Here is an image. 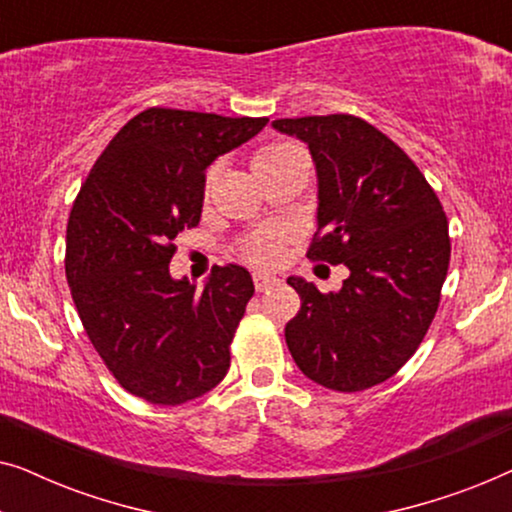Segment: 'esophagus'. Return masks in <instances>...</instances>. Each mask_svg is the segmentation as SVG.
Here are the masks:
<instances>
[{"instance_id":"obj_1","label":"esophagus","mask_w":512,"mask_h":512,"mask_svg":"<svg viewBox=\"0 0 512 512\" xmlns=\"http://www.w3.org/2000/svg\"><path fill=\"white\" fill-rule=\"evenodd\" d=\"M277 284V277L268 275V272H254V286L256 291H268Z\"/></svg>"}]
</instances>
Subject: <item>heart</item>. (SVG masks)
<instances>
[{
	"mask_svg": "<svg viewBox=\"0 0 512 512\" xmlns=\"http://www.w3.org/2000/svg\"><path fill=\"white\" fill-rule=\"evenodd\" d=\"M291 160H305L303 149L293 142H277L256 151L251 165H254L256 174H261L265 170H272V167L291 163ZM242 251L247 261L256 265H270L282 256V235L275 233V230H270V233H258L254 237H249Z\"/></svg>",
	"mask_w": 512,
	"mask_h": 512,
	"instance_id": "1",
	"label": "heart"
}]
</instances>
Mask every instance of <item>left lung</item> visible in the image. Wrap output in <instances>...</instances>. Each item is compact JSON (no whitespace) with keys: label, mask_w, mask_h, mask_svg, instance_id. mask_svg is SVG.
Returning a JSON list of instances; mask_svg holds the SVG:
<instances>
[{"label":"left lung","mask_w":512,"mask_h":512,"mask_svg":"<svg viewBox=\"0 0 512 512\" xmlns=\"http://www.w3.org/2000/svg\"><path fill=\"white\" fill-rule=\"evenodd\" d=\"M317 167V235L307 256L347 265L340 291L289 277L300 312L284 328L305 377L363 391L417 352L450 265L447 216L419 167L387 135L349 114L279 118Z\"/></svg>","instance_id":"1"}]
</instances>
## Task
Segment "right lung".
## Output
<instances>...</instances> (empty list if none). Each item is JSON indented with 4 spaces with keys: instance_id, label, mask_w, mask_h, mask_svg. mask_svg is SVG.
I'll return each instance as SVG.
<instances>
[{
    "instance_id": "add662e5",
    "label": "right lung",
    "mask_w": 512,
    "mask_h": 512,
    "mask_svg": "<svg viewBox=\"0 0 512 512\" xmlns=\"http://www.w3.org/2000/svg\"><path fill=\"white\" fill-rule=\"evenodd\" d=\"M268 118L151 107L95 160L67 223L65 272L81 324L118 384L156 405L214 389L254 296L240 265L202 289L170 275L172 240L200 223L205 172Z\"/></svg>"
}]
</instances>
